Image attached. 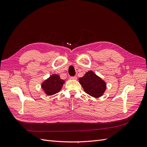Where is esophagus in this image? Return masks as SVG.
<instances>
[{
    "mask_svg": "<svg viewBox=\"0 0 147 147\" xmlns=\"http://www.w3.org/2000/svg\"><path fill=\"white\" fill-rule=\"evenodd\" d=\"M70 79H72V80H77V77L76 76L72 77L70 78Z\"/></svg>",
    "mask_w": 147,
    "mask_h": 147,
    "instance_id": "esophagus-1",
    "label": "esophagus"
}]
</instances>
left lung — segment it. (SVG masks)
Instances as JSON below:
<instances>
[{
    "label": "left lung",
    "mask_w": 147,
    "mask_h": 147,
    "mask_svg": "<svg viewBox=\"0 0 147 147\" xmlns=\"http://www.w3.org/2000/svg\"><path fill=\"white\" fill-rule=\"evenodd\" d=\"M78 80L84 91L90 96L98 98L104 94L107 84L93 71L89 70L83 77L79 78Z\"/></svg>",
    "instance_id": "8db88e82"
}]
</instances>
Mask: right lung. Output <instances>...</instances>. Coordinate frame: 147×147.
I'll use <instances>...</instances> for the list:
<instances>
[{
  "label": "right lung",
  "instance_id": "obj_1",
  "mask_svg": "<svg viewBox=\"0 0 147 147\" xmlns=\"http://www.w3.org/2000/svg\"><path fill=\"white\" fill-rule=\"evenodd\" d=\"M65 82V81L62 80L59 75L54 74L42 83L41 88L45 94L52 96L61 91Z\"/></svg>",
  "mask_w": 147,
  "mask_h": 147
}]
</instances>
